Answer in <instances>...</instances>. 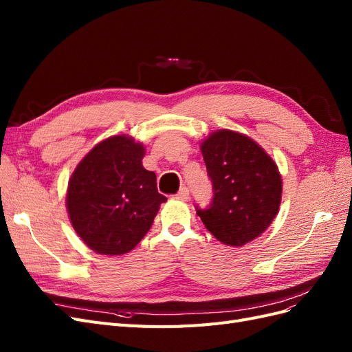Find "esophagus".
Wrapping results in <instances>:
<instances>
[{"mask_svg":"<svg viewBox=\"0 0 352 352\" xmlns=\"http://www.w3.org/2000/svg\"><path fill=\"white\" fill-rule=\"evenodd\" d=\"M176 199H182V201H188L189 199V189L186 186L180 188L179 192L175 195Z\"/></svg>","mask_w":352,"mask_h":352,"instance_id":"esophagus-1","label":"esophagus"}]
</instances>
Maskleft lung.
<instances>
[{
	"mask_svg": "<svg viewBox=\"0 0 352 352\" xmlns=\"http://www.w3.org/2000/svg\"><path fill=\"white\" fill-rule=\"evenodd\" d=\"M201 153L214 194L208 208L197 207L207 230L230 247L258 238L279 211L278 166L251 138L228 129L202 141Z\"/></svg>",
	"mask_w": 352,
	"mask_h": 352,
	"instance_id": "obj_1",
	"label": "left lung"
}]
</instances>
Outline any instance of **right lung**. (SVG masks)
Here are the masks:
<instances>
[{"instance_id": "add662e5", "label": "right lung", "mask_w": 352, "mask_h": 352, "mask_svg": "<svg viewBox=\"0 0 352 352\" xmlns=\"http://www.w3.org/2000/svg\"><path fill=\"white\" fill-rule=\"evenodd\" d=\"M145 148L117 135L95 145L69 180L66 206L73 229L97 254L132 251L150 230L160 204L157 176L144 168Z\"/></svg>"}]
</instances>
